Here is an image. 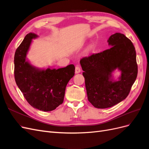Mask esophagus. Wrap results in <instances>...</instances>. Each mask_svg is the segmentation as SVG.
I'll return each instance as SVG.
<instances>
[{
    "mask_svg": "<svg viewBox=\"0 0 149 149\" xmlns=\"http://www.w3.org/2000/svg\"><path fill=\"white\" fill-rule=\"evenodd\" d=\"M81 72V68L79 66H76L75 67V73L76 74H78L79 73Z\"/></svg>",
    "mask_w": 149,
    "mask_h": 149,
    "instance_id": "obj_1",
    "label": "esophagus"
}]
</instances>
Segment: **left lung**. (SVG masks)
Instances as JSON below:
<instances>
[{"instance_id":"8db88e82","label":"left lung","mask_w":149,"mask_h":149,"mask_svg":"<svg viewBox=\"0 0 149 149\" xmlns=\"http://www.w3.org/2000/svg\"><path fill=\"white\" fill-rule=\"evenodd\" d=\"M109 49L80 60L88 101L99 109L114 106L127 97L137 76L136 52L124 34L116 33L107 40ZM121 71L118 81L112 72Z\"/></svg>"}]
</instances>
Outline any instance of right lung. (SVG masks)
Returning a JSON list of instances; mask_svg holds the SVG:
<instances>
[{
	"label": "right lung",
	"instance_id": "add662e5",
	"mask_svg": "<svg viewBox=\"0 0 149 149\" xmlns=\"http://www.w3.org/2000/svg\"><path fill=\"white\" fill-rule=\"evenodd\" d=\"M38 36L26 35L16 49L14 56V76L17 85L26 100L33 107L51 111L63 103L66 86L74 75L75 67L70 65L59 69H40L26 60L33 39Z\"/></svg>",
	"mask_w": 149,
	"mask_h": 149
}]
</instances>
